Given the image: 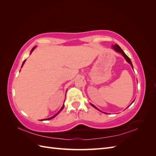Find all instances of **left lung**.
I'll return each mask as SVG.
<instances>
[{
    "label": "left lung",
    "instance_id": "obj_1",
    "mask_svg": "<svg viewBox=\"0 0 156 156\" xmlns=\"http://www.w3.org/2000/svg\"><path fill=\"white\" fill-rule=\"evenodd\" d=\"M112 49H114L116 52H117V53H121L122 55V56H124V58L126 59V60L127 61V62H128L130 65H131V68H133V64H132V62H131V60H130V58L128 57V56H127L126 54H125V53H124V52L123 51V50H122L121 48H120V47L119 45H117V44H116V45H112ZM135 101V100L133 101V102H132L131 103H133V101ZM90 105L93 107H94V108H96V109L97 110H98V111H101L100 109H99V108H98L95 105H94L93 104H92V103H90ZM129 107V106H128ZM105 113V114H107V112H104Z\"/></svg>",
    "mask_w": 156,
    "mask_h": 156
}]
</instances>
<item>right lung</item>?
I'll list each match as a JSON object with an SVG mask.
<instances>
[{
	"label": "right lung",
	"mask_w": 156,
	"mask_h": 156,
	"mask_svg": "<svg viewBox=\"0 0 156 156\" xmlns=\"http://www.w3.org/2000/svg\"><path fill=\"white\" fill-rule=\"evenodd\" d=\"M35 48H36V46L35 47H34V48H33L32 49V50H31V51H30V55H31V53H32V51H34V49H35ZM25 61H26V60H25L24 61H23V64H22V66H21V68L23 67V66L24 65V64H25ZM64 104H63V105H62V108H60V109L57 112V113H56V114L54 115V116H51V117H50V118H49V119H43V120H41V121H43V120H51V119H53V118H55L56 116H57L59 113L62 111V109L64 108Z\"/></svg>",
	"instance_id": "add662e5"
}]
</instances>
